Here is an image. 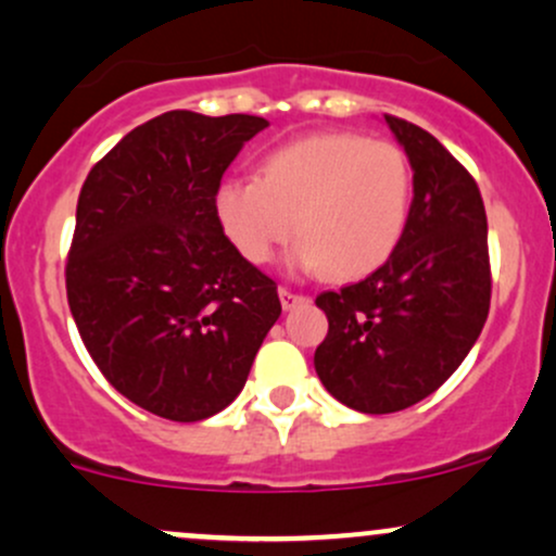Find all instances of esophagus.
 <instances>
[{"mask_svg": "<svg viewBox=\"0 0 556 556\" xmlns=\"http://www.w3.org/2000/svg\"><path fill=\"white\" fill-rule=\"evenodd\" d=\"M279 301H282V308H295L301 303H306L308 298L301 295V292L290 290V288H279Z\"/></svg>", "mask_w": 556, "mask_h": 556, "instance_id": "34e87169", "label": "esophagus"}]
</instances>
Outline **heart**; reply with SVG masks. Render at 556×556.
<instances>
[{
    "mask_svg": "<svg viewBox=\"0 0 556 556\" xmlns=\"http://www.w3.org/2000/svg\"><path fill=\"white\" fill-rule=\"evenodd\" d=\"M412 194V163L399 144L321 131L268 152L255 179H224L213 211L248 264L264 266L295 231L292 268L358 279L395 253Z\"/></svg>",
    "mask_w": 556,
    "mask_h": 556,
    "instance_id": "1",
    "label": "heart"
}]
</instances>
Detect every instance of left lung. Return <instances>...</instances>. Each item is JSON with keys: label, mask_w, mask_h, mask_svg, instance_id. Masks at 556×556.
Returning <instances> with one entry per match:
<instances>
[{"label": "left lung", "mask_w": 556, "mask_h": 556, "mask_svg": "<svg viewBox=\"0 0 556 556\" xmlns=\"http://www.w3.org/2000/svg\"><path fill=\"white\" fill-rule=\"evenodd\" d=\"M414 168L399 248L362 282L327 290L314 353L340 404L393 414L435 393L465 362L491 308L488 222L478 181L430 131L386 115Z\"/></svg>", "instance_id": "1"}]
</instances>
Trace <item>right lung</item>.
Segmentation results:
<instances>
[{"label":"right lung","mask_w":556,"mask_h":556,"mask_svg":"<svg viewBox=\"0 0 556 556\" xmlns=\"http://www.w3.org/2000/svg\"><path fill=\"white\" fill-rule=\"evenodd\" d=\"M266 126L170 110L100 157L78 194L73 321L110 386L170 422L227 408L282 314L277 282L231 248L213 211L224 170Z\"/></svg>","instance_id":"obj_1"}]
</instances>
